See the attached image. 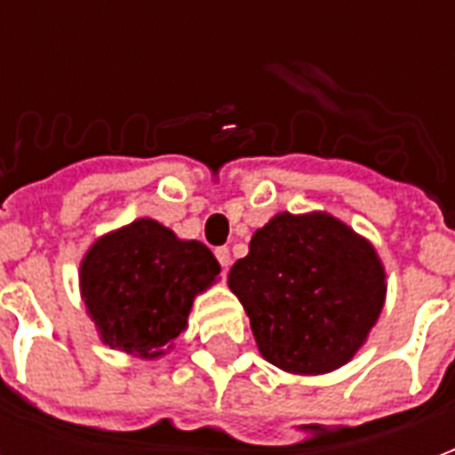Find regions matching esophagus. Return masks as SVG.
Returning a JSON list of instances; mask_svg holds the SVG:
<instances>
[{
	"mask_svg": "<svg viewBox=\"0 0 455 455\" xmlns=\"http://www.w3.org/2000/svg\"><path fill=\"white\" fill-rule=\"evenodd\" d=\"M214 257H217V262L224 267V269H228V262H231V255H228V248L227 245H221V248L214 250Z\"/></svg>",
	"mask_w": 455,
	"mask_h": 455,
	"instance_id": "1",
	"label": "esophagus"
}]
</instances>
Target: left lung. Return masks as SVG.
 <instances>
[{
	"label": "left lung",
	"instance_id": "8db88e82",
	"mask_svg": "<svg viewBox=\"0 0 455 455\" xmlns=\"http://www.w3.org/2000/svg\"><path fill=\"white\" fill-rule=\"evenodd\" d=\"M259 352L288 373L345 366L380 316L385 269L373 245L323 212H281L231 267Z\"/></svg>",
	"mask_w": 455,
	"mask_h": 455
}]
</instances>
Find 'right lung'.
I'll return each instance as SVG.
<instances>
[{
    "mask_svg": "<svg viewBox=\"0 0 455 455\" xmlns=\"http://www.w3.org/2000/svg\"><path fill=\"white\" fill-rule=\"evenodd\" d=\"M220 262L198 241H179L153 220L103 235L82 259V299L101 339L156 359L186 328L193 298L214 283Z\"/></svg>",
    "mask_w": 455,
    "mask_h": 455,
    "instance_id": "1",
    "label": "right lung"
}]
</instances>
